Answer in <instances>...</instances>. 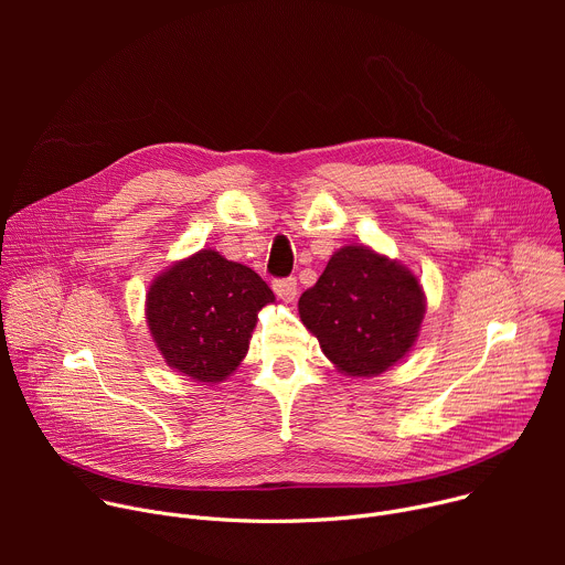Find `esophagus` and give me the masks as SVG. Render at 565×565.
I'll use <instances>...</instances> for the list:
<instances>
[{"label":"esophagus","mask_w":565,"mask_h":565,"mask_svg":"<svg viewBox=\"0 0 565 565\" xmlns=\"http://www.w3.org/2000/svg\"><path fill=\"white\" fill-rule=\"evenodd\" d=\"M273 290L277 292V297L281 301H292L297 295V279L295 277H284V279H275L273 281Z\"/></svg>","instance_id":"esophagus-1"}]
</instances>
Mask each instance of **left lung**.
<instances>
[{
	"mask_svg": "<svg viewBox=\"0 0 565 565\" xmlns=\"http://www.w3.org/2000/svg\"><path fill=\"white\" fill-rule=\"evenodd\" d=\"M299 317L340 371L371 377L414 347L425 295L405 266L364 246H344L299 297Z\"/></svg>",
	"mask_w": 565,
	"mask_h": 565,
	"instance_id": "obj_1",
	"label": "left lung"
}]
</instances>
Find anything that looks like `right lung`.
<instances>
[{
  "mask_svg": "<svg viewBox=\"0 0 565 565\" xmlns=\"http://www.w3.org/2000/svg\"><path fill=\"white\" fill-rule=\"evenodd\" d=\"M270 301L275 295L255 270L201 250L151 284L147 321L172 369L214 384L246 358L257 312Z\"/></svg>",
  "mask_w": 565,
  "mask_h": 565,
  "instance_id": "right-lung-1",
  "label": "right lung"
}]
</instances>
